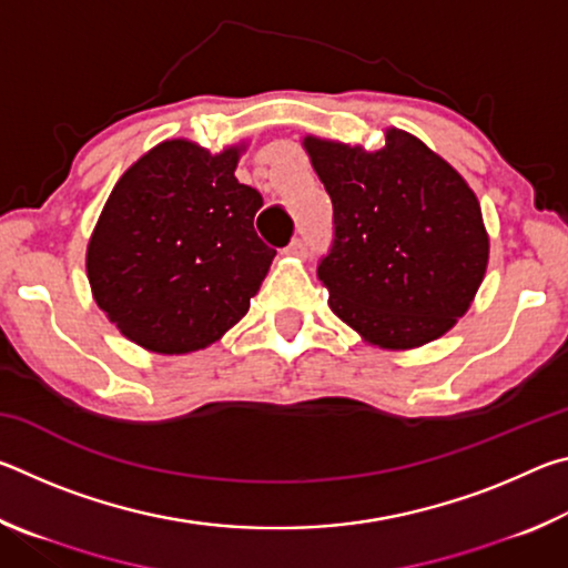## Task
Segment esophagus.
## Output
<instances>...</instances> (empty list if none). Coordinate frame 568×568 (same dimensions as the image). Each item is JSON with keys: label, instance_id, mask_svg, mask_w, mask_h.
<instances>
[{"label": "esophagus", "instance_id": "1", "mask_svg": "<svg viewBox=\"0 0 568 568\" xmlns=\"http://www.w3.org/2000/svg\"><path fill=\"white\" fill-rule=\"evenodd\" d=\"M287 255H295V257H307V243L305 237H293V243L285 247Z\"/></svg>", "mask_w": 568, "mask_h": 568}]
</instances>
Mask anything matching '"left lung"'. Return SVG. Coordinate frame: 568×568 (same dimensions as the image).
Wrapping results in <instances>:
<instances>
[{
  "label": "left lung",
  "instance_id": "1",
  "mask_svg": "<svg viewBox=\"0 0 568 568\" xmlns=\"http://www.w3.org/2000/svg\"><path fill=\"white\" fill-rule=\"evenodd\" d=\"M333 203L318 277L331 311L383 348H416L454 328L484 281L488 237L464 178L408 132L363 152L305 138Z\"/></svg>",
  "mask_w": 568,
  "mask_h": 568
}]
</instances>
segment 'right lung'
Listing matches in <instances>:
<instances>
[{"mask_svg": "<svg viewBox=\"0 0 568 568\" xmlns=\"http://www.w3.org/2000/svg\"><path fill=\"white\" fill-rule=\"evenodd\" d=\"M237 150L168 140L124 172L88 247L94 301L142 348L190 353L243 318L275 250L255 233L263 195Z\"/></svg>", "mask_w": 568, "mask_h": 568, "instance_id": "add662e5", "label": "right lung"}]
</instances>
